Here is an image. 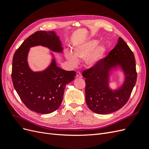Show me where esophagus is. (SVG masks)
Segmentation results:
<instances>
[{"label":"esophagus","instance_id":"obj_1","mask_svg":"<svg viewBox=\"0 0 149 149\" xmlns=\"http://www.w3.org/2000/svg\"><path fill=\"white\" fill-rule=\"evenodd\" d=\"M76 77L77 78H82V74H81V73L80 72H79V71H78V72H76Z\"/></svg>","mask_w":149,"mask_h":149}]
</instances>
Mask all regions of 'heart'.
<instances>
[{"label":"heart","mask_w":149,"mask_h":149,"mask_svg":"<svg viewBox=\"0 0 149 149\" xmlns=\"http://www.w3.org/2000/svg\"><path fill=\"white\" fill-rule=\"evenodd\" d=\"M99 43L97 40H91L76 46L73 49L74 55L70 52L66 53V58L71 64L75 65L77 60H84L89 66H94L102 59L106 51L104 45H97Z\"/></svg>","instance_id":"heart-1"}]
</instances>
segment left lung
Instances as JSON below:
<instances>
[{"label":"left lung","mask_w":149,"mask_h":149,"mask_svg":"<svg viewBox=\"0 0 149 149\" xmlns=\"http://www.w3.org/2000/svg\"><path fill=\"white\" fill-rule=\"evenodd\" d=\"M120 66L125 81L118 90L112 91L109 86L110 70ZM86 78V102L90 110L106 114L120 109L129 100L137 80L135 57L127 44L121 37L108 55L95 66L83 71Z\"/></svg>","instance_id":"left-lung-1"}]
</instances>
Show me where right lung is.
<instances>
[{"instance_id": "1", "label": "right lung", "mask_w": 149, "mask_h": 149, "mask_svg": "<svg viewBox=\"0 0 149 149\" xmlns=\"http://www.w3.org/2000/svg\"><path fill=\"white\" fill-rule=\"evenodd\" d=\"M41 45L61 53L59 37L53 31H37L26 38L13 57L12 79L22 101L29 109L42 114L52 113L61 105L66 85L74 79L76 72L57 66L53 59L46 70L34 72L29 66L30 48Z\"/></svg>"}]
</instances>
